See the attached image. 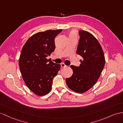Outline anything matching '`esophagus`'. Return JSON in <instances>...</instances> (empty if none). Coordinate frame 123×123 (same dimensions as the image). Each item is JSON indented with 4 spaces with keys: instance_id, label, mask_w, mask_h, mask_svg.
Here are the masks:
<instances>
[{
    "instance_id": "esophagus-1",
    "label": "esophagus",
    "mask_w": 123,
    "mask_h": 123,
    "mask_svg": "<svg viewBox=\"0 0 123 123\" xmlns=\"http://www.w3.org/2000/svg\"><path fill=\"white\" fill-rule=\"evenodd\" d=\"M61 66L62 68H65V67H67V65H66L64 63H62V64H61Z\"/></svg>"
}]
</instances>
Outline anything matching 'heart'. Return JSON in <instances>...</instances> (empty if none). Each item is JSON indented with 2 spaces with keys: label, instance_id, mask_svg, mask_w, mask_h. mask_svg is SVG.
Here are the masks:
<instances>
[{
  "label": "heart",
  "instance_id": "1",
  "mask_svg": "<svg viewBox=\"0 0 123 123\" xmlns=\"http://www.w3.org/2000/svg\"><path fill=\"white\" fill-rule=\"evenodd\" d=\"M75 35H76V34H75V31H72L70 34V36H75Z\"/></svg>",
  "mask_w": 123,
  "mask_h": 123
}]
</instances>
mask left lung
<instances>
[{
  "instance_id": "left-lung-1",
  "label": "left lung",
  "mask_w": 123,
  "mask_h": 123,
  "mask_svg": "<svg viewBox=\"0 0 123 123\" xmlns=\"http://www.w3.org/2000/svg\"><path fill=\"white\" fill-rule=\"evenodd\" d=\"M77 54L83 58L79 67L71 65L73 73L66 78L68 87L77 93H84L94 86L105 65V58L100 43L92 34L80 31Z\"/></svg>"
}]
</instances>
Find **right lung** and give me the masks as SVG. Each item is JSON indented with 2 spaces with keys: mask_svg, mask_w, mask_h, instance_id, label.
<instances>
[{
  "mask_svg": "<svg viewBox=\"0 0 123 123\" xmlns=\"http://www.w3.org/2000/svg\"><path fill=\"white\" fill-rule=\"evenodd\" d=\"M62 30L40 31L31 36L22 49L18 65L26 86L36 95L51 90L53 78L61 68L47 57L54 51L55 38Z\"/></svg>",
  "mask_w": 123,
  "mask_h": 123,
  "instance_id": "add662e5",
  "label": "right lung"
}]
</instances>
